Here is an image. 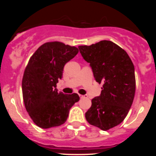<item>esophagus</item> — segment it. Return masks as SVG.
I'll use <instances>...</instances> for the list:
<instances>
[{
  "mask_svg": "<svg viewBox=\"0 0 156 156\" xmlns=\"http://www.w3.org/2000/svg\"><path fill=\"white\" fill-rule=\"evenodd\" d=\"M80 98H87V95L80 94Z\"/></svg>",
  "mask_w": 156,
  "mask_h": 156,
  "instance_id": "1",
  "label": "esophagus"
}]
</instances>
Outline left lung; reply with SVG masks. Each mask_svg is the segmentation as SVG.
Here are the masks:
<instances>
[{
  "label": "left lung",
  "instance_id": "left-lung-1",
  "mask_svg": "<svg viewBox=\"0 0 156 156\" xmlns=\"http://www.w3.org/2000/svg\"><path fill=\"white\" fill-rule=\"evenodd\" d=\"M78 48L90 63L95 80L103 83L101 94L92 99L85 117L90 124L108 130L121 123L131 107L136 87L134 66L127 53L110 41Z\"/></svg>",
  "mask_w": 156,
  "mask_h": 156
}]
</instances>
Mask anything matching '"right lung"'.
<instances>
[{"label": "right lung", "instance_id": "add662e5", "mask_svg": "<svg viewBox=\"0 0 156 156\" xmlns=\"http://www.w3.org/2000/svg\"><path fill=\"white\" fill-rule=\"evenodd\" d=\"M79 52L78 48L61 42H48L32 55L22 83L25 107L36 125L44 129L63 124L70 108L80 100L74 93L58 92L64 66Z\"/></svg>", "mask_w": 156, "mask_h": 156}]
</instances>
